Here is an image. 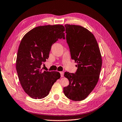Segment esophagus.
Returning <instances> with one entry per match:
<instances>
[{
  "label": "esophagus",
  "mask_w": 122,
  "mask_h": 122,
  "mask_svg": "<svg viewBox=\"0 0 122 122\" xmlns=\"http://www.w3.org/2000/svg\"><path fill=\"white\" fill-rule=\"evenodd\" d=\"M60 74H61V77H63L64 76V72L61 71V72H60Z\"/></svg>",
  "instance_id": "obj_1"
}]
</instances>
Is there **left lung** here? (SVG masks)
Returning <instances> with one entry per match:
<instances>
[{"label":"left lung","instance_id":"8db88e82","mask_svg":"<svg viewBox=\"0 0 122 122\" xmlns=\"http://www.w3.org/2000/svg\"><path fill=\"white\" fill-rule=\"evenodd\" d=\"M66 40L71 59L78 67L75 73L65 72L69 84L64 88L65 95L73 101L85 99L94 90L99 80L102 59L94 35L83 27L65 25Z\"/></svg>","mask_w":122,"mask_h":122}]
</instances>
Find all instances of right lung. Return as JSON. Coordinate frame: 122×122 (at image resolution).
<instances>
[{"instance_id":"1","label":"right lung","mask_w":122,"mask_h":122,"mask_svg":"<svg viewBox=\"0 0 122 122\" xmlns=\"http://www.w3.org/2000/svg\"><path fill=\"white\" fill-rule=\"evenodd\" d=\"M65 30L61 25L38 26L28 32L20 41L16 69L22 88L32 98L42 99L48 95L60 78L57 71H42L41 65L48 59L53 44L58 39H65Z\"/></svg>"}]
</instances>
